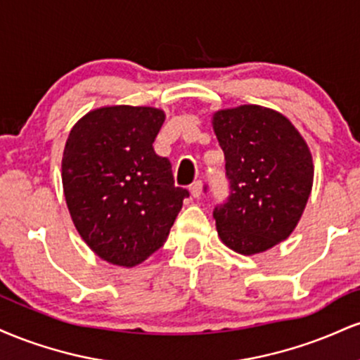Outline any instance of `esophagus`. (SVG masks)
Segmentation results:
<instances>
[{"label":"esophagus","instance_id":"obj_1","mask_svg":"<svg viewBox=\"0 0 360 360\" xmlns=\"http://www.w3.org/2000/svg\"><path fill=\"white\" fill-rule=\"evenodd\" d=\"M189 189H191L193 198H200L201 194H203V183H201V181H194Z\"/></svg>","mask_w":360,"mask_h":360}]
</instances>
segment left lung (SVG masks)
Returning a JSON list of instances; mask_svg holds the SVG:
<instances>
[{
  "label": "left lung",
  "instance_id": "1",
  "mask_svg": "<svg viewBox=\"0 0 360 360\" xmlns=\"http://www.w3.org/2000/svg\"><path fill=\"white\" fill-rule=\"evenodd\" d=\"M213 130L230 183L229 200L213 212L218 237L242 255L286 240L313 186L304 139L284 115L259 105L217 111Z\"/></svg>",
  "mask_w": 360,
  "mask_h": 360
}]
</instances>
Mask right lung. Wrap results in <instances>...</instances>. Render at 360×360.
Wrapping results in <instances>:
<instances>
[{"label": "right lung", "instance_id": "obj_1", "mask_svg": "<svg viewBox=\"0 0 360 360\" xmlns=\"http://www.w3.org/2000/svg\"><path fill=\"white\" fill-rule=\"evenodd\" d=\"M164 120L150 106H103L84 115L65 142L62 186L74 226L115 266H139L159 250L189 196L152 147Z\"/></svg>", "mask_w": 360, "mask_h": 360}]
</instances>
